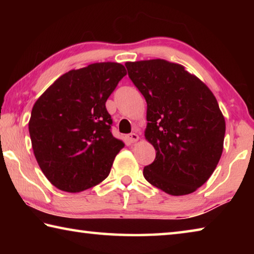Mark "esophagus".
<instances>
[{
  "instance_id": "esophagus-1",
  "label": "esophagus",
  "mask_w": 254,
  "mask_h": 254,
  "mask_svg": "<svg viewBox=\"0 0 254 254\" xmlns=\"http://www.w3.org/2000/svg\"><path fill=\"white\" fill-rule=\"evenodd\" d=\"M127 141L130 143H134V142H136V141H139V139H140V136L136 134V133H131V134H128L127 136Z\"/></svg>"
}]
</instances>
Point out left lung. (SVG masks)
Masks as SVG:
<instances>
[{"mask_svg": "<svg viewBox=\"0 0 254 254\" xmlns=\"http://www.w3.org/2000/svg\"><path fill=\"white\" fill-rule=\"evenodd\" d=\"M126 67L147 101L144 136L156 149L144 178L169 195L191 194L207 182L223 152L225 119L216 98L179 64L150 59Z\"/></svg>", "mask_w": 254, "mask_h": 254, "instance_id": "1", "label": "left lung"}]
</instances>
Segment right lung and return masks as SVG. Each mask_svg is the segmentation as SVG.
<instances>
[{
	"mask_svg": "<svg viewBox=\"0 0 254 254\" xmlns=\"http://www.w3.org/2000/svg\"><path fill=\"white\" fill-rule=\"evenodd\" d=\"M127 75L119 63H95L71 69L34 103L29 133L34 157L60 190L79 192L109 176L124 147L111 133L105 103Z\"/></svg>",
	"mask_w": 254,
	"mask_h": 254,
	"instance_id": "obj_1",
	"label": "right lung"
}]
</instances>
